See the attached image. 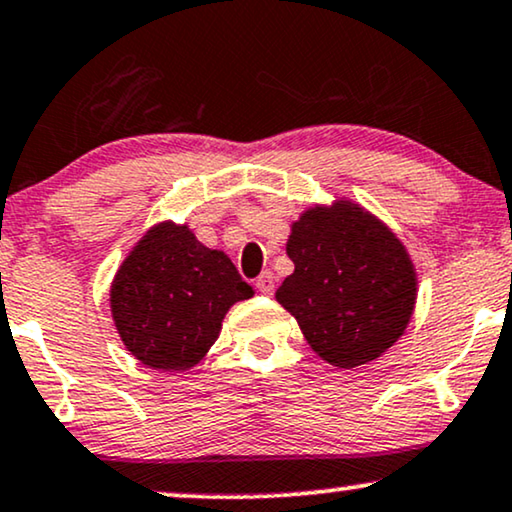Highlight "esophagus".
I'll list each match as a JSON object with an SVG mask.
<instances>
[{"label": "esophagus", "instance_id": "esophagus-1", "mask_svg": "<svg viewBox=\"0 0 512 512\" xmlns=\"http://www.w3.org/2000/svg\"><path fill=\"white\" fill-rule=\"evenodd\" d=\"M257 290L262 292V295H271V292H274V288H276V283H274V274H271V271H264V274L257 278Z\"/></svg>", "mask_w": 512, "mask_h": 512}]
</instances>
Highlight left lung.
Here are the masks:
<instances>
[{
	"instance_id": "left-lung-1",
	"label": "left lung",
	"mask_w": 512,
	"mask_h": 512,
	"mask_svg": "<svg viewBox=\"0 0 512 512\" xmlns=\"http://www.w3.org/2000/svg\"><path fill=\"white\" fill-rule=\"evenodd\" d=\"M295 271L276 290L278 304L306 342L335 367H358L398 342L417 302V274L405 245L351 201L309 208L292 224Z\"/></svg>"
}]
</instances>
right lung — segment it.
<instances>
[{
    "instance_id": "right-lung-1",
    "label": "right lung",
    "mask_w": 512,
    "mask_h": 512,
    "mask_svg": "<svg viewBox=\"0 0 512 512\" xmlns=\"http://www.w3.org/2000/svg\"><path fill=\"white\" fill-rule=\"evenodd\" d=\"M255 290L220 250L196 241L187 224H156L121 264L109 290L121 342L142 365L182 372L220 337L231 304Z\"/></svg>"
}]
</instances>
